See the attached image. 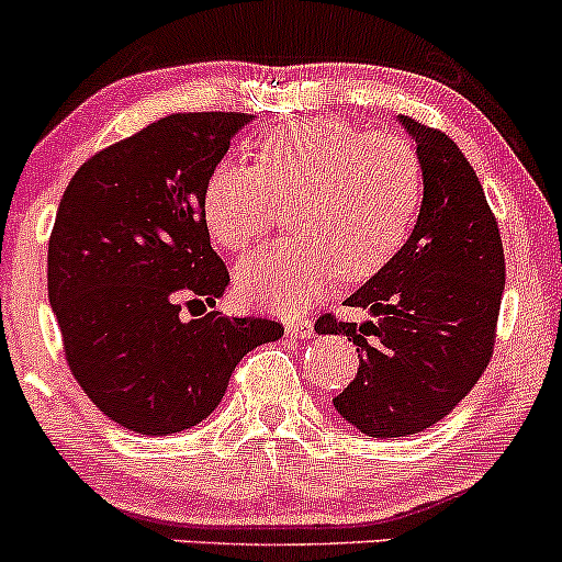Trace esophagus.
I'll list each match as a JSON object with an SVG mask.
<instances>
[{"mask_svg": "<svg viewBox=\"0 0 562 562\" xmlns=\"http://www.w3.org/2000/svg\"><path fill=\"white\" fill-rule=\"evenodd\" d=\"M285 330L295 338H310V336H314V323L310 317H288Z\"/></svg>", "mask_w": 562, "mask_h": 562, "instance_id": "34e87169", "label": "esophagus"}]
</instances>
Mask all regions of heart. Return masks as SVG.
Segmentation results:
<instances>
[{"mask_svg": "<svg viewBox=\"0 0 562 562\" xmlns=\"http://www.w3.org/2000/svg\"><path fill=\"white\" fill-rule=\"evenodd\" d=\"M252 159L256 168L211 172L202 215L215 243L245 250L291 205L293 237L250 252L237 269V291L256 306L299 310L338 274L368 280L403 248L422 207V159L394 133L344 120L285 122L258 140Z\"/></svg>", "mask_w": 562, "mask_h": 562, "instance_id": "1", "label": "heart"}]
</instances>
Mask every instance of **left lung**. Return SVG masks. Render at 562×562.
I'll return each instance as SVG.
<instances>
[{
	"label": "left lung",
	"mask_w": 562,
	"mask_h": 562,
	"mask_svg": "<svg viewBox=\"0 0 562 562\" xmlns=\"http://www.w3.org/2000/svg\"><path fill=\"white\" fill-rule=\"evenodd\" d=\"M416 140L424 200L408 243L347 299L366 323L317 319L360 351L333 400L368 437H408L446 418L477 384L496 344L504 248L477 172L446 133L400 116Z\"/></svg>",
	"instance_id": "obj_1"
}]
</instances>
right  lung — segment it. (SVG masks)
Returning a JSON list of instances; mask_svg holds the SVG:
<instances>
[{"label": "right lung", "mask_w": 562, "mask_h": 562, "mask_svg": "<svg viewBox=\"0 0 562 562\" xmlns=\"http://www.w3.org/2000/svg\"><path fill=\"white\" fill-rule=\"evenodd\" d=\"M248 122L239 111L151 122L92 154L58 205L47 293L66 360L95 408L138 435L200 424L237 362L285 333L274 319L201 314L229 285L202 194Z\"/></svg>", "instance_id": "obj_1"}]
</instances>
